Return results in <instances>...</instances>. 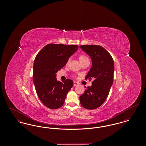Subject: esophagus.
<instances>
[{
    "mask_svg": "<svg viewBox=\"0 0 146 146\" xmlns=\"http://www.w3.org/2000/svg\"><path fill=\"white\" fill-rule=\"evenodd\" d=\"M79 83L78 82H74V86H77V85H79Z\"/></svg>",
    "mask_w": 146,
    "mask_h": 146,
    "instance_id": "34e87169",
    "label": "esophagus"
}]
</instances>
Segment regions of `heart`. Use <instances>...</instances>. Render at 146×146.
Returning a JSON list of instances; mask_svg holds the SVG:
<instances>
[{
    "label": "heart",
    "mask_w": 146,
    "mask_h": 146,
    "mask_svg": "<svg viewBox=\"0 0 146 146\" xmlns=\"http://www.w3.org/2000/svg\"><path fill=\"white\" fill-rule=\"evenodd\" d=\"M79 60H80V62L83 61L84 60H86L88 59V57L85 55H80L79 56ZM68 62H69V60L67 61V63H68Z\"/></svg>",
    "instance_id": "b5f03b06"
}]
</instances>
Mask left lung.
Masks as SVG:
<instances>
[{
    "instance_id": "1",
    "label": "left lung",
    "mask_w": 146,
    "mask_h": 146,
    "mask_svg": "<svg viewBox=\"0 0 146 146\" xmlns=\"http://www.w3.org/2000/svg\"><path fill=\"white\" fill-rule=\"evenodd\" d=\"M79 47L90 56L92 67L85 79H93L80 97L84 108L95 110L103 104L108 96L113 82L114 63L110 54L100 45H85Z\"/></svg>"
}]
</instances>
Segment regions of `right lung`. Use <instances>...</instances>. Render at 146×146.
I'll list each match as a JSON object with an SVG mask.
<instances>
[{
    "label": "right lung",
    "mask_w": 146,
    "mask_h": 146,
    "mask_svg": "<svg viewBox=\"0 0 146 146\" xmlns=\"http://www.w3.org/2000/svg\"><path fill=\"white\" fill-rule=\"evenodd\" d=\"M78 45L49 44L38 52L33 64V80L37 95L42 104L50 109L62 106L73 81L67 79L57 81L56 73L66 65Z\"/></svg>",
    "instance_id": "obj_1"
}]
</instances>
